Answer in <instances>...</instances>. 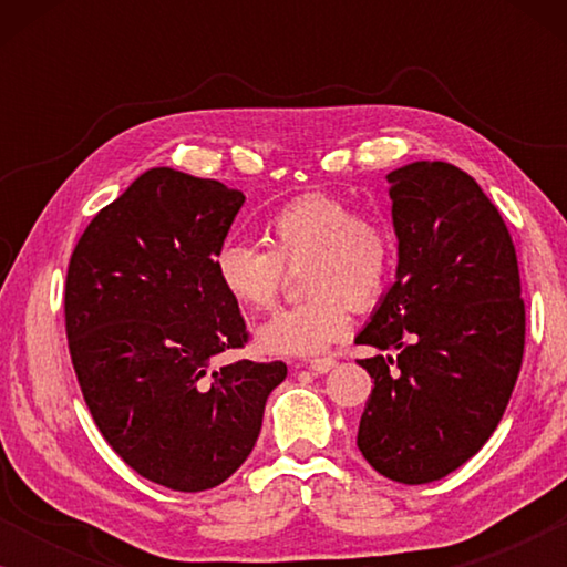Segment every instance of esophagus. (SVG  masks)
Returning <instances> with one entry per match:
<instances>
[{
    "instance_id": "obj_1",
    "label": "esophagus",
    "mask_w": 567,
    "mask_h": 567,
    "mask_svg": "<svg viewBox=\"0 0 567 567\" xmlns=\"http://www.w3.org/2000/svg\"><path fill=\"white\" fill-rule=\"evenodd\" d=\"M332 367H336V359H330V355H328V359H312V361H309V369H312L315 374H328Z\"/></svg>"
}]
</instances>
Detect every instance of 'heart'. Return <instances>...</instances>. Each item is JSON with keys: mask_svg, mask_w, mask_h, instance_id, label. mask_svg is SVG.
I'll return each mask as SVG.
<instances>
[{"mask_svg": "<svg viewBox=\"0 0 567 567\" xmlns=\"http://www.w3.org/2000/svg\"><path fill=\"white\" fill-rule=\"evenodd\" d=\"M268 250L227 243L214 258L221 289L237 307H274L281 266L301 268L309 299L278 309L255 330L268 355H317L351 328L348 307L369 309L384 297L394 270V237L374 216H361L330 193H305L266 221Z\"/></svg>", "mask_w": 567, "mask_h": 567, "instance_id": "b5f03b06", "label": "heart"}]
</instances>
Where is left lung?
I'll use <instances>...</instances> for the list:
<instances>
[{
  "label": "left lung",
  "mask_w": 567,
  "mask_h": 567,
  "mask_svg": "<svg viewBox=\"0 0 567 567\" xmlns=\"http://www.w3.org/2000/svg\"><path fill=\"white\" fill-rule=\"evenodd\" d=\"M398 274L355 343L394 355L361 415L363 460L405 485L446 477L503 417L524 359V301L506 221L475 177L449 162L386 175Z\"/></svg>",
  "instance_id": "8db88e82"
}]
</instances>
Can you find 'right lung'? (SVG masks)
<instances>
[{"label":"right lung","mask_w":567,"mask_h":567,"mask_svg":"<svg viewBox=\"0 0 567 567\" xmlns=\"http://www.w3.org/2000/svg\"><path fill=\"white\" fill-rule=\"evenodd\" d=\"M239 190L152 167L107 204L66 274V338L84 402L113 452L152 483L200 493L250 456L286 363L216 355L247 343L214 258Z\"/></svg>","instance_id":"add662e5"}]
</instances>
